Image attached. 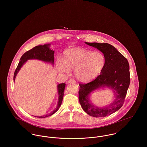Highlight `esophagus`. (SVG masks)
<instances>
[{
  "instance_id": "esophagus-1",
  "label": "esophagus",
  "mask_w": 147,
  "mask_h": 147,
  "mask_svg": "<svg viewBox=\"0 0 147 147\" xmlns=\"http://www.w3.org/2000/svg\"><path fill=\"white\" fill-rule=\"evenodd\" d=\"M68 83H76V81H75V80H74V79H69V80H68Z\"/></svg>"
}]
</instances>
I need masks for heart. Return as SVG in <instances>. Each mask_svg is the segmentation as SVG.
<instances>
[{"mask_svg": "<svg viewBox=\"0 0 147 147\" xmlns=\"http://www.w3.org/2000/svg\"><path fill=\"white\" fill-rule=\"evenodd\" d=\"M104 55L99 52L93 53L83 48H72L65 50L63 61L58 62L60 72L68 73L75 69L77 79L87 82L96 78L102 71L105 64Z\"/></svg>", "mask_w": 147, "mask_h": 147, "instance_id": "heart-1", "label": "heart"}]
</instances>
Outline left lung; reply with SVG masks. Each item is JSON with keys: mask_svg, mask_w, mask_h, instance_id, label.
<instances>
[{"mask_svg": "<svg viewBox=\"0 0 147 147\" xmlns=\"http://www.w3.org/2000/svg\"><path fill=\"white\" fill-rule=\"evenodd\" d=\"M85 43L102 52L106 62L100 75L94 80L88 83H79V102L84 111L89 115L96 118L104 117L118 111L123 105L130 83L129 63L126 58L110 44ZM104 86L114 90L116 98L110 105L100 108L90 102L88 95L96 88Z\"/></svg>", "mask_w": 147, "mask_h": 147, "instance_id": "1", "label": "left lung"}]
</instances>
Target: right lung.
<instances>
[{"label":"right lung","instance_id":"1","mask_svg":"<svg viewBox=\"0 0 147 147\" xmlns=\"http://www.w3.org/2000/svg\"><path fill=\"white\" fill-rule=\"evenodd\" d=\"M49 44H46L43 45H38L37 46H35L31 50L25 52L21 57L20 61L18 65V67L15 71L14 76H13V80L15 81L16 76L21 68L22 65L26 62L27 60L29 59H36L41 60L44 62H50V63L54 64V51L51 50L49 48ZM65 84L62 83V84L58 85V92L59 94V101L58 102V105L55 109L50 113L49 114H47L41 117H37L41 118H43L45 117H47L49 116H50L54 114L55 112H57L58 109H59L61 105L62 104V100H63V95H64V90L65 89Z\"/></svg>","mask_w":147,"mask_h":147}]
</instances>
